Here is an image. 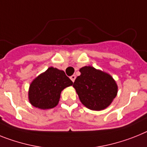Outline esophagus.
Masks as SVG:
<instances>
[{
    "label": "esophagus",
    "instance_id": "34e87169",
    "mask_svg": "<svg viewBox=\"0 0 147 147\" xmlns=\"http://www.w3.org/2000/svg\"><path fill=\"white\" fill-rule=\"evenodd\" d=\"M70 78H71V81H72V82H74L75 81V80H76V76H75V75H72V76H71V77H70Z\"/></svg>",
    "mask_w": 147,
    "mask_h": 147
}]
</instances>
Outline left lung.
Returning <instances> with one entry per match:
<instances>
[{
	"label": "left lung",
	"instance_id": "1",
	"mask_svg": "<svg viewBox=\"0 0 147 147\" xmlns=\"http://www.w3.org/2000/svg\"><path fill=\"white\" fill-rule=\"evenodd\" d=\"M80 76L74 82V88L80 101L88 109L94 111L105 109L117 94V86L112 76L91 66L80 69Z\"/></svg>",
	"mask_w": 147,
	"mask_h": 147
}]
</instances>
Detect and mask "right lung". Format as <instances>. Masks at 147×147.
Returning a JSON list of instances; mask_svg holds the SVG:
<instances>
[{
  "label": "right lung",
  "mask_w": 147,
  "mask_h": 147,
  "mask_svg": "<svg viewBox=\"0 0 147 147\" xmlns=\"http://www.w3.org/2000/svg\"><path fill=\"white\" fill-rule=\"evenodd\" d=\"M73 85V82L63 71L51 67L38 76L29 88V101L40 109L56 107L59 101L61 91Z\"/></svg>",
  "instance_id": "add662e5"
}]
</instances>
